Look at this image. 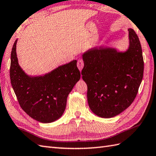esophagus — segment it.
<instances>
[{
  "instance_id": "34e87169",
  "label": "esophagus",
  "mask_w": 156,
  "mask_h": 156,
  "mask_svg": "<svg viewBox=\"0 0 156 156\" xmlns=\"http://www.w3.org/2000/svg\"><path fill=\"white\" fill-rule=\"evenodd\" d=\"M77 66L78 69L80 71H81L82 69L83 68V67H84V62H83L82 59H79L77 61Z\"/></svg>"
}]
</instances>
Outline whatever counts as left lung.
<instances>
[{
	"mask_svg": "<svg viewBox=\"0 0 156 156\" xmlns=\"http://www.w3.org/2000/svg\"><path fill=\"white\" fill-rule=\"evenodd\" d=\"M130 45L125 52L94 48L83 55L81 74L87 85L89 108L96 115L112 118L130 107L143 78L141 44L134 30L128 29Z\"/></svg>",
	"mask_w": 156,
	"mask_h": 156,
	"instance_id": "obj_1",
	"label": "left lung"
}]
</instances>
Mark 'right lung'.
Returning a JSON list of instances; mask_svg holds the SVG:
<instances>
[{
	"mask_svg": "<svg viewBox=\"0 0 156 156\" xmlns=\"http://www.w3.org/2000/svg\"><path fill=\"white\" fill-rule=\"evenodd\" d=\"M16 43L17 40L11 51L10 77L18 103L34 120L43 123L54 122L62 116L68 94L80 79L77 60L44 76L30 77L18 65Z\"/></svg>",
	"mask_w": 156,
	"mask_h": 156,
	"instance_id": "add662e5",
	"label": "right lung"
}]
</instances>
